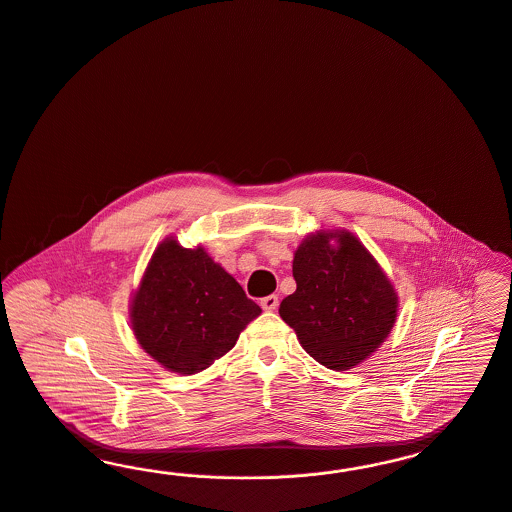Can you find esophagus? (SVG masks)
I'll list each match as a JSON object with an SVG mask.
<instances>
[{
	"label": "esophagus",
	"instance_id": "1",
	"mask_svg": "<svg viewBox=\"0 0 512 512\" xmlns=\"http://www.w3.org/2000/svg\"><path fill=\"white\" fill-rule=\"evenodd\" d=\"M261 307L265 310H276L278 308V297L276 295H266L261 299Z\"/></svg>",
	"mask_w": 512,
	"mask_h": 512
}]
</instances>
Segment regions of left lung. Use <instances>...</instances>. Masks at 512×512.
Masks as SVG:
<instances>
[{
  "mask_svg": "<svg viewBox=\"0 0 512 512\" xmlns=\"http://www.w3.org/2000/svg\"><path fill=\"white\" fill-rule=\"evenodd\" d=\"M293 278L297 289L280 303V316L295 329L301 347L326 368L358 366L394 328L398 295L348 230L307 236L293 257Z\"/></svg>",
  "mask_w": 512,
  "mask_h": 512,
  "instance_id": "left-lung-1",
  "label": "left lung"
}]
</instances>
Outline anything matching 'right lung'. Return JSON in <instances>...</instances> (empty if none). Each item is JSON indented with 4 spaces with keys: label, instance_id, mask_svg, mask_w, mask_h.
I'll use <instances>...</instances> for the list:
<instances>
[{
    "label": "right lung",
    "instance_id": "1",
    "mask_svg": "<svg viewBox=\"0 0 512 512\" xmlns=\"http://www.w3.org/2000/svg\"><path fill=\"white\" fill-rule=\"evenodd\" d=\"M259 314L261 307L204 247L186 249L175 238L156 247L129 308L144 352L181 375L225 356Z\"/></svg>",
    "mask_w": 512,
    "mask_h": 512
}]
</instances>
